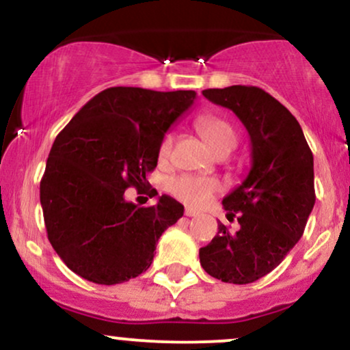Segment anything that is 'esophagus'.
<instances>
[{
    "label": "esophagus",
    "mask_w": 350,
    "mask_h": 350,
    "mask_svg": "<svg viewBox=\"0 0 350 350\" xmlns=\"http://www.w3.org/2000/svg\"><path fill=\"white\" fill-rule=\"evenodd\" d=\"M184 214H186L187 217H198L199 212L194 211V208H191V207H186V211H184Z\"/></svg>",
    "instance_id": "esophagus-1"
}]
</instances>
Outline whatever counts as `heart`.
<instances>
[{"instance_id": "b5f03b06", "label": "heart", "mask_w": 350, "mask_h": 350, "mask_svg": "<svg viewBox=\"0 0 350 350\" xmlns=\"http://www.w3.org/2000/svg\"><path fill=\"white\" fill-rule=\"evenodd\" d=\"M196 128L199 135L202 136L204 142L214 150L217 154L222 151H232L237 144V133L230 123L215 115H202L196 120ZM172 144H174V135L166 133L159 142L158 156L159 161L166 163L171 158ZM170 192L180 202L187 204L192 207L206 206V204L219 194L220 186L219 180L211 178H202V176L183 174L170 180Z\"/></svg>"}]
</instances>
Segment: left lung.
Here are the masks:
<instances>
[{
  "instance_id": "obj_1",
  "label": "left lung",
  "mask_w": 350,
  "mask_h": 350,
  "mask_svg": "<svg viewBox=\"0 0 350 350\" xmlns=\"http://www.w3.org/2000/svg\"><path fill=\"white\" fill-rule=\"evenodd\" d=\"M204 97L226 107L245 124L252 142L247 179L222 200L235 232L219 224L199 250L208 275L247 284L268 275L298 243L316 202L314 161L298 120L258 87L207 88Z\"/></svg>"
}]
</instances>
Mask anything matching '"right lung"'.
<instances>
[{"instance_id":"obj_1","label":"right lung","mask_w":350,"mask_h":350,"mask_svg":"<svg viewBox=\"0 0 350 350\" xmlns=\"http://www.w3.org/2000/svg\"><path fill=\"white\" fill-rule=\"evenodd\" d=\"M194 98V90L111 87L57 135L41 179V206L52 248L79 276L116 284L151 267L159 237L184 207L170 196L139 207L124 200V191L148 186L159 142Z\"/></svg>"}]
</instances>
